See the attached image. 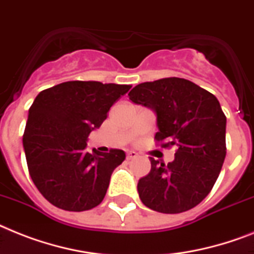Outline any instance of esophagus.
Here are the masks:
<instances>
[{
  "label": "esophagus",
  "instance_id": "esophagus-1",
  "mask_svg": "<svg viewBox=\"0 0 254 254\" xmlns=\"http://www.w3.org/2000/svg\"><path fill=\"white\" fill-rule=\"evenodd\" d=\"M138 156V154L135 151H127V159L130 160V159H135Z\"/></svg>",
  "mask_w": 254,
  "mask_h": 254
}]
</instances>
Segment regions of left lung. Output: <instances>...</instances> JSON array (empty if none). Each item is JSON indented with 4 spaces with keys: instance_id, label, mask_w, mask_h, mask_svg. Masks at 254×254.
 Listing matches in <instances>:
<instances>
[{
    "instance_id": "1",
    "label": "left lung",
    "mask_w": 254,
    "mask_h": 254,
    "mask_svg": "<svg viewBox=\"0 0 254 254\" xmlns=\"http://www.w3.org/2000/svg\"><path fill=\"white\" fill-rule=\"evenodd\" d=\"M127 95L155 112L156 142L176 147L168 164L150 158L151 170L138 181L139 198L164 214L193 209L213 189L226 158L227 119L218 99L176 77L137 84Z\"/></svg>"
}]
</instances>
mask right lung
I'll list each match as a JSON object with an SVG mask.
<instances>
[{
	"label": "right lung",
	"mask_w": 254,
	"mask_h": 254,
	"mask_svg": "<svg viewBox=\"0 0 254 254\" xmlns=\"http://www.w3.org/2000/svg\"><path fill=\"white\" fill-rule=\"evenodd\" d=\"M130 87L70 80L35 98L23 134L27 166L39 191L56 207L84 211L103 201L125 152L117 148L88 152L87 138Z\"/></svg>",
	"instance_id": "add662e5"
}]
</instances>
